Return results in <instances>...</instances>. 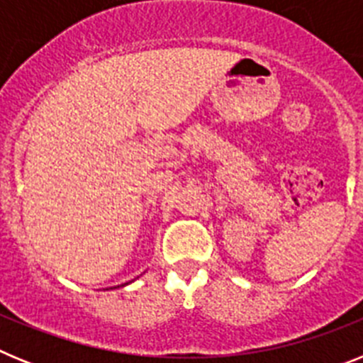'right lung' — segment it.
I'll use <instances>...</instances> for the list:
<instances>
[{
    "label": "right lung",
    "mask_w": 363,
    "mask_h": 363,
    "mask_svg": "<svg viewBox=\"0 0 363 363\" xmlns=\"http://www.w3.org/2000/svg\"><path fill=\"white\" fill-rule=\"evenodd\" d=\"M125 285H127V284H125Z\"/></svg>",
    "instance_id": "add662e5"
}]
</instances>
